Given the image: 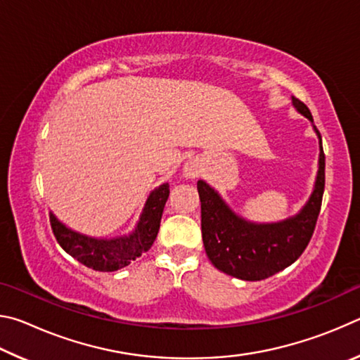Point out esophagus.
Masks as SVG:
<instances>
[{
	"mask_svg": "<svg viewBox=\"0 0 360 360\" xmlns=\"http://www.w3.org/2000/svg\"><path fill=\"white\" fill-rule=\"evenodd\" d=\"M184 174L187 178H195L198 174V163L197 160H188L184 165Z\"/></svg>",
	"mask_w": 360,
	"mask_h": 360,
	"instance_id": "1",
	"label": "esophagus"
}]
</instances>
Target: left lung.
<instances>
[{"label": "left lung", "mask_w": 360, "mask_h": 360, "mask_svg": "<svg viewBox=\"0 0 360 360\" xmlns=\"http://www.w3.org/2000/svg\"><path fill=\"white\" fill-rule=\"evenodd\" d=\"M292 105L311 122L319 139V162L313 192L295 216L278 222L248 221L230 208L208 182H197L202 202V236L211 264L225 275L243 281H260L276 275L300 257L318 221L326 184V157L321 133L313 115L300 100L292 96Z\"/></svg>", "instance_id": "obj_1"}]
</instances>
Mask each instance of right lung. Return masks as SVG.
<instances>
[{
    "label": "right lung",
    "mask_w": 360,
    "mask_h": 360,
    "mask_svg": "<svg viewBox=\"0 0 360 360\" xmlns=\"http://www.w3.org/2000/svg\"><path fill=\"white\" fill-rule=\"evenodd\" d=\"M168 195V182L155 187L146 200L135 229L129 235L114 236V238H96L72 230L58 221L52 211L49 212V217L58 245L71 257L96 271H115L129 265L143 252H148L154 245Z\"/></svg>",
    "instance_id": "obj_1"
}]
</instances>
